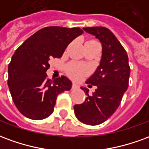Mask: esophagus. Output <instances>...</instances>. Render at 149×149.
I'll return each mask as SVG.
<instances>
[{"label":"esophagus","instance_id":"esophagus-1","mask_svg":"<svg viewBox=\"0 0 149 149\" xmlns=\"http://www.w3.org/2000/svg\"><path fill=\"white\" fill-rule=\"evenodd\" d=\"M79 88V86H78L77 84H76V83H72V89H77V88Z\"/></svg>","mask_w":149,"mask_h":149}]
</instances>
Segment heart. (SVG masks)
Here are the masks:
<instances>
[{"label":"heart","instance_id":"obj_1","mask_svg":"<svg viewBox=\"0 0 149 149\" xmlns=\"http://www.w3.org/2000/svg\"><path fill=\"white\" fill-rule=\"evenodd\" d=\"M68 74L74 79H81L88 72V68L85 66L77 64L70 65L67 68Z\"/></svg>","mask_w":149,"mask_h":149}]
</instances>
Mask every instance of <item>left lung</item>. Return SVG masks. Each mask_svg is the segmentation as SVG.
<instances>
[{
  "label": "left lung",
  "instance_id": "1",
  "mask_svg": "<svg viewBox=\"0 0 149 149\" xmlns=\"http://www.w3.org/2000/svg\"><path fill=\"white\" fill-rule=\"evenodd\" d=\"M83 29L102 44V56L96 72L86 81L88 87L96 86V91L88 95V89L81 87L87 97L84 103L75 105L74 112L82 123L98 125L106 121L120 105L128 87L130 67L125 49L109 29L88 27Z\"/></svg>",
  "mask_w": 149,
  "mask_h": 149
}]
</instances>
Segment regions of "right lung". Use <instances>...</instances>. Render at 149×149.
<instances>
[{
  "mask_svg": "<svg viewBox=\"0 0 149 149\" xmlns=\"http://www.w3.org/2000/svg\"><path fill=\"white\" fill-rule=\"evenodd\" d=\"M83 33L80 28H43L15 51L8 67V85L22 115L32 120L47 118L59 94L71 89L72 82L66 77L51 81L46 71L49 60L61 58L67 46Z\"/></svg>",
  "mask_w": 149,
  "mask_h": 149,
  "instance_id": "right-lung-1",
  "label": "right lung"
}]
</instances>
